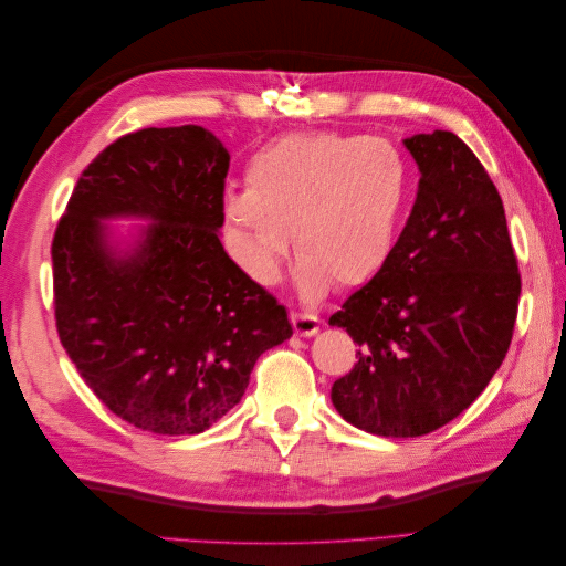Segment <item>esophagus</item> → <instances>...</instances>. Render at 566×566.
I'll return each instance as SVG.
<instances>
[{
  "instance_id": "34e87169",
  "label": "esophagus",
  "mask_w": 566,
  "mask_h": 566,
  "mask_svg": "<svg viewBox=\"0 0 566 566\" xmlns=\"http://www.w3.org/2000/svg\"><path fill=\"white\" fill-rule=\"evenodd\" d=\"M290 321H293V328L300 337H312L321 328L318 318L314 314H306V312H293L290 314Z\"/></svg>"
}]
</instances>
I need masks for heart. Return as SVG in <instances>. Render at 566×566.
Wrapping results in <instances>:
<instances>
[{
  "instance_id": "b5f03b06",
  "label": "heart",
  "mask_w": 566,
  "mask_h": 566,
  "mask_svg": "<svg viewBox=\"0 0 566 566\" xmlns=\"http://www.w3.org/2000/svg\"><path fill=\"white\" fill-rule=\"evenodd\" d=\"M248 188H231L224 214L235 262L260 285L279 283L293 233L297 287L316 300L382 269L408 200V165L378 136L285 134L254 153Z\"/></svg>"
}]
</instances>
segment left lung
<instances>
[{"instance_id":"1","label":"left lung","mask_w":566,"mask_h":566,"mask_svg":"<svg viewBox=\"0 0 566 566\" xmlns=\"http://www.w3.org/2000/svg\"><path fill=\"white\" fill-rule=\"evenodd\" d=\"M420 169L397 245L331 325L358 345L331 399L354 427L422 437L458 418L507 354L522 279L503 200L453 132L403 142Z\"/></svg>"}]
</instances>
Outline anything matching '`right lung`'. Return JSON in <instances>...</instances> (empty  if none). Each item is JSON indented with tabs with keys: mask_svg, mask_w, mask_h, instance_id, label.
Listing matches in <instances>:
<instances>
[{
	"mask_svg": "<svg viewBox=\"0 0 566 566\" xmlns=\"http://www.w3.org/2000/svg\"><path fill=\"white\" fill-rule=\"evenodd\" d=\"M229 160L198 125L119 136L82 172L51 243L63 349L117 418L153 434L210 430L256 358L293 335L217 235ZM111 216L154 224L119 253L99 224Z\"/></svg>",
	"mask_w": 566,
	"mask_h": 566,
	"instance_id": "1",
	"label": "right lung"
}]
</instances>
